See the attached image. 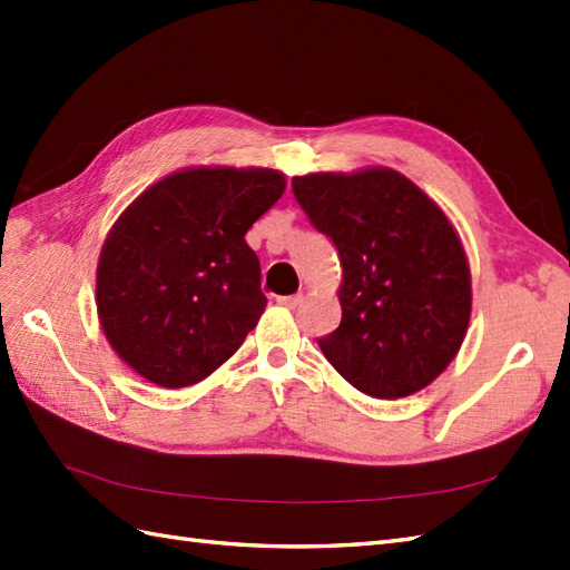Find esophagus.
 Segmentation results:
<instances>
[{"instance_id": "obj_1", "label": "esophagus", "mask_w": 570, "mask_h": 570, "mask_svg": "<svg viewBox=\"0 0 570 570\" xmlns=\"http://www.w3.org/2000/svg\"><path fill=\"white\" fill-rule=\"evenodd\" d=\"M278 304H282V306H286V308H296V306H301V304H304V294H294V296H282V298H278Z\"/></svg>"}]
</instances>
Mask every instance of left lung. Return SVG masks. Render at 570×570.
<instances>
[{"instance_id":"obj_1","label":"left lung","mask_w":570,"mask_h":570,"mask_svg":"<svg viewBox=\"0 0 570 570\" xmlns=\"http://www.w3.org/2000/svg\"><path fill=\"white\" fill-rule=\"evenodd\" d=\"M294 196L341 254V325L318 341L343 377L377 399L431 384L465 341L472 286L445 213L394 168L294 176Z\"/></svg>"}]
</instances>
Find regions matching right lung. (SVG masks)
<instances>
[{
  "label": "right lung",
  "instance_id": "obj_1",
  "mask_svg": "<svg viewBox=\"0 0 570 570\" xmlns=\"http://www.w3.org/2000/svg\"><path fill=\"white\" fill-rule=\"evenodd\" d=\"M274 168L196 166L119 215L98 264V316L127 365L166 390L208 377L266 306L247 229L282 198Z\"/></svg>",
  "mask_w": 570,
  "mask_h": 570
}]
</instances>
